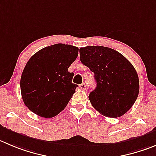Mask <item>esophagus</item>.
Masks as SVG:
<instances>
[{
  "mask_svg": "<svg viewBox=\"0 0 156 156\" xmlns=\"http://www.w3.org/2000/svg\"><path fill=\"white\" fill-rule=\"evenodd\" d=\"M79 88H81V89H85V88H86V85H85V83H82V84H81V85H79Z\"/></svg>",
  "mask_w": 156,
  "mask_h": 156,
  "instance_id": "obj_1",
  "label": "esophagus"
}]
</instances>
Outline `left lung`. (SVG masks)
<instances>
[{
    "mask_svg": "<svg viewBox=\"0 0 156 156\" xmlns=\"http://www.w3.org/2000/svg\"><path fill=\"white\" fill-rule=\"evenodd\" d=\"M80 60L94 74L95 89L90 92L93 107L102 115L118 118L126 114L138 98L139 81L133 65L110 48H81Z\"/></svg>",
    "mask_w": 156,
    "mask_h": 156,
    "instance_id": "8db88e82",
    "label": "left lung"
}]
</instances>
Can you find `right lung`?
<instances>
[{
	"instance_id": "right-lung-1",
	"label": "right lung",
	"mask_w": 156,
	"mask_h": 156,
	"mask_svg": "<svg viewBox=\"0 0 156 156\" xmlns=\"http://www.w3.org/2000/svg\"><path fill=\"white\" fill-rule=\"evenodd\" d=\"M78 55V48L56 44L38 51L26 64L21 78L22 99L29 110L52 118L65 109L78 85L68 71Z\"/></svg>"
}]
</instances>
